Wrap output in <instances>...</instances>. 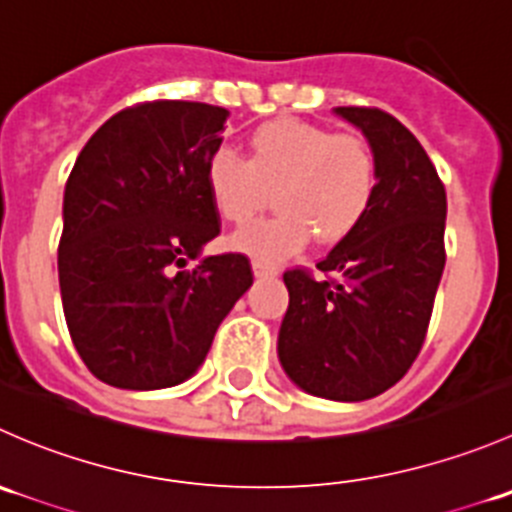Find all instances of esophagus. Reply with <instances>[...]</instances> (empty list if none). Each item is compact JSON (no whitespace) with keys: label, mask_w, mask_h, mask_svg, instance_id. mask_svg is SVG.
<instances>
[{"label":"esophagus","mask_w":512,"mask_h":512,"mask_svg":"<svg viewBox=\"0 0 512 512\" xmlns=\"http://www.w3.org/2000/svg\"><path fill=\"white\" fill-rule=\"evenodd\" d=\"M252 272H255V277L280 275V270H277L275 265H270V262H262V260H252Z\"/></svg>","instance_id":"esophagus-1"}]
</instances>
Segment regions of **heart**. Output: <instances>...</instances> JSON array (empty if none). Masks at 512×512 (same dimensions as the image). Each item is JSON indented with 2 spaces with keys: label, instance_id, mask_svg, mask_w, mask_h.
Here are the masks:
<instances>
[{
  "label": "heart",
  "instance_id": "1",
  "mask_svg": "<svg viewBox=\"0 0 512 512\" xmlns=\"http://www.w3.org/2000/svg\"><path fill=\"white\" fill-rule=\"evenodd\" d=\"M379 183L369 143L297 118H275L250 136V160L220 148L205 165V185L227 223L255 218L275 188L277 213L242 227L232 247L257 260H282L312 235L332 245L366 218Z\"/></svg>",
  "mask_w": 512,
  "mask_h": 512
}]
</instances>
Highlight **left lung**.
I'll return each mask as SVG.
<instances>
[{
	"mask_svg": "<svg viewBox=\"0 0 512 512\" xmlns=\"http://www.w3.org/2000/svg\"><path fill=\"white\" fill-rule=\"evenodd\" d=\"M379 165L366 218L317 265L287 270L277 337L285 374L307 394L366 401L396 384L421 352L446 250V190L414 133L379 108L339 106Z\"/></svg>",
	"mask_w": 512,
	"mask_h": 512,
	"instance_id": "obj_1",
	"label": "left lung"
}]
</instances>
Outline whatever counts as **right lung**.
<instances>
[{
	"label": "right lung",
	"instance_id": "obj_1",
	"mask_svg": "<svg viewBox=\"0 0 512 512\" xmlns=\"http://www.w3.org/2000/svg\"><path fill=\"white\" fill-rule=\"evenodd\" d=\"M227 116L198 101L138 103L108 118L76 158L64 190L61 304L76 352L103 384H183L252 287L245 255L200 257L220 235L205 165Z\"/></svg>",
	"mask_w": 512,
	"mask_h": 512
}]
</instances>
